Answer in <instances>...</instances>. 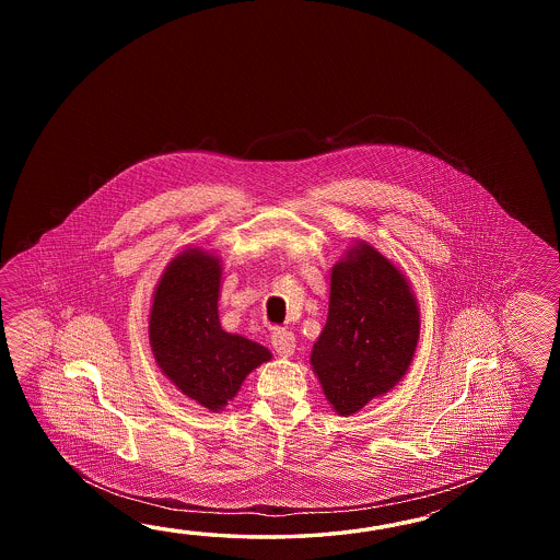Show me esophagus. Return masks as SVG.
Here are the masks:
<instances>
[{
	"label": "esophagus",
	"mask_w": 560,
	"mask_h": 560,
	"mask_svg": "<svg viewBox=\"0 0 560 560\" xmlns=\"http://www.w3.org/2000/svg\"><path fill=\"white\" fill-rule=\"evenodd\" d=\"M270 340H272V346H275V350L280 357H292L294 350H296L294 334L288 332L284 328H275L270 334Z\"/></svg>",
	"instance_id": "1"
}]
</instances>
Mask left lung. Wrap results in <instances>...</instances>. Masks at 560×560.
Returning a JSON list of instances; mask_svg holds the SVG:
<instances>
[{"label":"left lung","instance_id":"obj_1","mask_svg":"<svg viewBox=\"0 0 560 560\" xmlns=\"http://www.w3.org/2000/svg\"><path fill=\"white\" fill-rule=\"evenodd\" d=\"M420 318L410 285L369 244L334 266L328 320L310 362L338 415H354L405 376Z\"/></svg>","mask_w":560,"mask_h":560}]
</instances>
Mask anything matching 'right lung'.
Returning a JSON list of instances; mask_svg holds the SVG:
<instances>
[{
    "instance_id": "obj_1",
    "label": "right lung",
    "mask_w": 560,
    "mask_h": 560,
    "mask_svg": "<svg viewBox=\"0 0 560 560\" xmlns=\"http://www.w3.org/2000/svg\"><path fill=\"white\" fill-rule=\"evenodd\" d=\"M220 278L212 254L182 252L167 264L150 314L155 362L182 393L210 410L226 406L252 370L270 360L264 346L222 330Z\"/></svg>"
}]
</instances>
